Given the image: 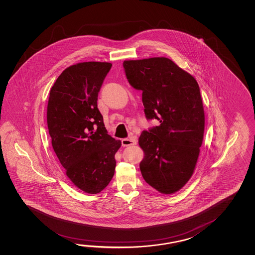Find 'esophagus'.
Instances as JSON below:
<instances>
[{
	"mask_svg": "<svg viewBox=\"0 0 255 255\" xmlns=\"http://www.w3.org/2000/svg\"><path fill=\"white\" fill-rule=\"evenodd\" d=\"M136 144H137L136 139L132 138H123L122 139V146H134Z\"/></svg>",
	"mask_w": 255,
	"mask_h": 255,
	"instance_id": "1",
	"label": "esophagus"
}]
</instances>
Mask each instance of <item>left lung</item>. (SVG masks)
<instances>
[{
	"label": "left lung",
	"instance_id": "left-lung-1",
	"mask_svg": "<svg viewBox=\"0 0 255 255\" xmlns=\"http://www.w3.org/2000/svg\"><path fill=\"white\" fill-rule=\"evenodd\" d=\"M126 78L142 92L146 120L160 125L143 130L138 144L144 180L163 194L180 190L192 176L205 129L200 90L192 75L167 58L127 60Z\"/></svg>",
	"mask_w": 255,
	"mask_h": 255
}]
</instances>
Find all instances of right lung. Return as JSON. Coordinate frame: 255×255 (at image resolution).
<instances>
[{
    "label": "right lung",
    "instance_id": "obj_1",
    "mask_svg": "<svg viewBox=\"0 0 255 255\" xmlns=\"http://www.w3.org/2000/svg\"><path fill=\"white\" fill-rule=\"evenodd\" d=\"M108 62L67 67L51 88L47 124L51 144L67 176L89 194L102 191L113 178L121 141L105 128L98 95L111 69Z\"/></svg>",
    "mask_w": 255,
    "mask_h": 255
}]
</instances>
